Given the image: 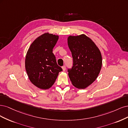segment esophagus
Wrapping results in <instances>:
<instances>
[{
  "instance_id": "obj_1",
  "label": "esophagus",
  "mask_w": 128,
  "mask_h": 128,
  "mask_svg": "<svg viewBox=\"0 0 128 128\" xmlns=\"http://www.w3.org/2000/svg\"><path fill=\"white\" fill-rule=\"evenodd\" d=\"M62 70H63V71H65L66 70V66H62Z\"/></svg>"
}]
</instances>
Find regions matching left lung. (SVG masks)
Here are the masks:
<instances>
[{"label":"left lung","instance_id":"8db88e82","mask_svg":"<svg viewBox=\"0 0 128 128\" xmlns=\"http://www.w3.org/2000/svg\"><path fill=\"white\" fill-rule=\"evenodd\" d=\"M72 52L73 67L68 70L72 84L78 89H85L96 80L102 66L100 49L93 41L84 34L68 38Z\"/></svg>","mask_w":128,"mask_h":128}]
</instances>
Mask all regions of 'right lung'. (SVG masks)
Instances as JSON below:
<instances>
[{
    "label": "right lung",
    "mask_w": 128,
    "mask_h": 128,
    "mask_svg": "<svg viewBox=\"0 0 128 128\" xmlns=\"http://www.w3.org/2000/svg\"><path fill=\"white\" fill-rule=\"evenodd\" d=\"M59 36L44 33L36 38L28 48L25 67L31 83L42 89H48L55 83L62 68L57 65L52 53Z\"/></svg>",
    "instance_id": "obj_1"
}]
</instances>
